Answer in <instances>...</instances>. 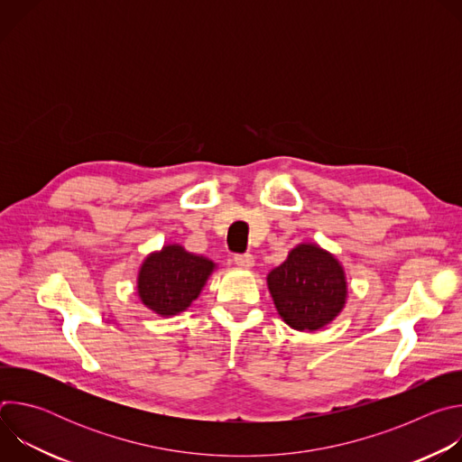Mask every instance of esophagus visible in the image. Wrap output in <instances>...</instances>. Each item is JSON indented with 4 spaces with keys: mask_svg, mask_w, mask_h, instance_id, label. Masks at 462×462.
I'll return each instance as SVG.
<instances>
[{
    "mask_svg": "<svg viewBox=\"0 0 462 462\" xmlns=\"http://www.w3.org/2000/svg\"><path fill=\"white\" fill-rule=\"evenodd\" d=\"M234 263H236V265H237L239 269L250 271V269L254 267L255 259H254V255H252V254H239V255H236V257H234Z\"/></svg>",
    "mask_w": 462,
    "mask_h": 462,
    "instance_id": "1",
    "label": "esophagus"
}]
</instances>
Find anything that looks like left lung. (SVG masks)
I'll list each match as a JSON object with an SVG mask.
<instances>
[{
    "label": "left lung",
    "instance_id": "8db88e82",
    "mask_svg": "<svg viewBox=\"0 0 462 462\" xmlns=\"http://www.w3.org/2000/svg\"><path fill=\"white\" fill-rule=\"evenodd\" d=\"M267 285L282 319L296 331L314 333L346 307L347 278L335 254L316 243L296 245Z\"/></svg>",
    "mask_w": 462,
    "mask_h": 462
}]
</instances>
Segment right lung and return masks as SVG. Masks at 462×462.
I'll return each mask as SVG.
<instances>
[{"label": "right lung", "mask_w": 462, "mask_h": 462, "mask_svg": "<svg viewBox=\"0 0 462 462\" xmlns=\"http://www.w3.org/2000/svg\"><path fill=\"white\" fill-rule=\"evenodd\" d=\"M216 263L180 245H166L143 261L137 276L141 301L159 316H175L199 298Z\"/></svg>", "instance_id": "right-lung-1"}]
</instances>
